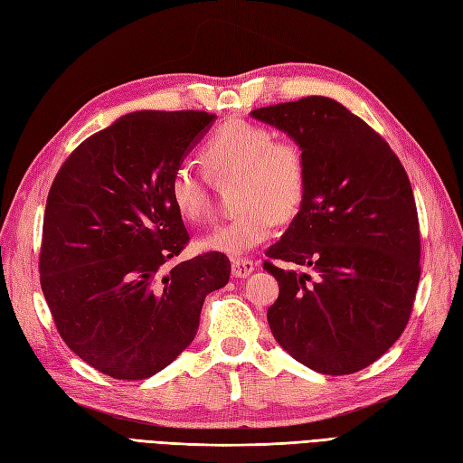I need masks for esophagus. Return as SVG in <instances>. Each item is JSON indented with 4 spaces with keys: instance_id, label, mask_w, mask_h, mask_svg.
Returning <instances> with one entry per match:
<instances>
[{
    "instance_id": "34e87169",
    "label": "esophagus",
    "mask_w": 463,
    "mask_h": 463,
    "mask_svg": "<svg viewBox=\"0 0 463 463\" xmlns=\"http://www.w3.org/2000/svg\"><path fill=\"white\" fill-rule=\"evenodd\" d=\"M254 271V262L248 258H232V276L234 278H246Z\"/></svg>"
}]
</instances>
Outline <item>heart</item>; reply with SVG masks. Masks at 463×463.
<instances>
[{"mask_svg":"<svg viewBox=\"0 0 463 463\" xmlns=\"http://www.w3.org/2000/svg\"><path fill=\"white\" fill-rule=\"evenodd\" d=\"M201 162L211 177L239 175L234 201L241 209L201 236L207 252L239 256L268 241L278 219L298 215L307 195V158L298 140L276 138L268 127L234 118L221 125L203 148ZM168 199L184 221L197 222L209 213L207 177L192 165H175Z\"/></svg>","mask_w":463,"mask_h":463,"instance_id":"b5f03b06","label":"heart"}]
</instances>
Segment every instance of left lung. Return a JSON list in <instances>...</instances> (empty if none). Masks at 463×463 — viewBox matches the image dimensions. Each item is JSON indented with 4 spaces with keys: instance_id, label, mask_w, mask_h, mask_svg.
Returning a JSON list of instances; mask_svg holds the SVG:
<instances>
[{
    "instance_id": "1",
    "label": "left lung",
    "mask_w": 463,
    "mask_h": 463,
    "mask_svg": "<svg viewBox=\"0 0 463 463\" xmlns=\"http://www.w3.org/2000/svg\"><path fill=\"white\" fill-rule=\"evenodd\" d=\"M298 140L307 195L264 262L279 283L268 309L278 345L326 375L360 372L395 345L420 279V231L397 154L345 105L311 96L254 109Z\"/></svg>"
}]
</instances>
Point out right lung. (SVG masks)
<instances>
[{
	"mask_svg": "<svg viewBox=\"0 0 463 463\" xmlns=\"http://www.w3.org/2000/svg\"><path fill=\"white\" fill-rule=\"evenodd\" d=\"M215 115L135 111L91 135L58 170L46 199L41 288L62 340L115 379H146L195 338L231 262L207 252L168 268L189 234L168 182Z\"/></svg>",
	"mask_w": 463,
	"mask_h": 463,
	"instance_id": "obj_1",
	"label": "right lung"
}]
</instances>
